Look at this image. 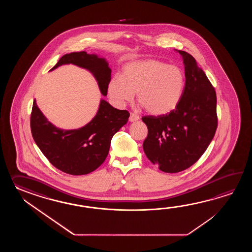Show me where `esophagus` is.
<instances>
[{
    "mask_svg": "<svg viewBox=\"0 0 252 252\" xmlns=\"http://www.w3.org/2000/svg\"><path fill=\"white\" fill-rule=\"evenodd\" d=\"M139 115H137L136 113H130V115H129V118H128V121H129V122L133 123V122H137V121H139Z\"/></svg>",
    "mask_w": 252,
    "mask_h": 252,
    "instance_id": "obj_1",
    "label": "esophagus"
}]
</instances>
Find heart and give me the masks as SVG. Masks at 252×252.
<instances>
[{
    "mask_svg": "<svg viewBox=\"0 0 252 252\" xmlns=\"http://www.w3.org/2000/svg\"><path fill=\"white\" fill-rule=\"evenodd\" d=\"M186 87V75L176 65L156 59L134 61L125 64L122 75L108 84L113 103L124 106L137 93L142 106L153 115H166L178 106Z\"/></svg>",
    "mask_w": 252,
    "mask_h": 252,
    "instance_id": "1",
    "label": "heart"
}]
</instances>
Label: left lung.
<instances>
[{
	"label": "left lung",
	"instance_id": "obj_1",
	"mask_svg": "<svg viewBox=\"0 0 252 252\" xmlns=\"http://www.w3.org/2000/svg\"><path fill=\"white\" fill-rule=\"evenodd\" d=\"M176 51L185 65L182 99L168 114L142 118L148 127L145 154L166 173L183 171L198 160L214 139L218 122L216 93L209 79L190 54Z\"/></svg>",
	"mask_w": 252,
	"mask_h": 252
}]
</instances>
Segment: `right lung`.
Returning a JSON list of instances; mask_svg holds the SVG:
<instances>
[{
  "label": "right lung",
  "instance_id": "1",
  "mask_svg": "<svg viewBox=\"0 0 252 252\" xmlns=\"http://www.w3.org/2000/svg\"><path fill=\"white\" fill-rule=\"evenodd\" d=\"M69 64L88 70L97 81L101 94L107 95L112 70L106 59L86 51L65 54L50 71ZM128 117V111L115 109L101 99L91 122L79 128L63 129L48 122L34 100L31 128L36 144L55 167L80 176L95 170L104 162L113 135L127 124Z\"/></svg>",
  "mask_w": 252,
  "mask_h": 252
}]
</instances>
